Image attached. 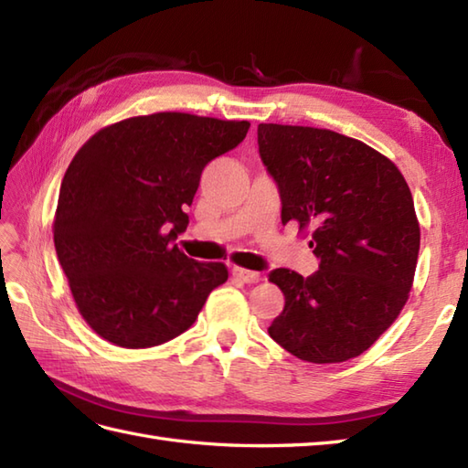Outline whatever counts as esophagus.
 Here are the masks:
<instances>
[{
	"label": "esophagus",
	"instance_id": "1",
	"mask_svg": "<svg viewBox=\"0 0 468 468\" xmlns=\"http://www.w3.org/2000/svg\"><path fill=\"white\" fill-rule=\"evenodd\" d=\"M233 277L243 283H257L261 280V275L251 270H245V267H233Z\"/></svg>",
	"mask_w": 468,
	"mask_h": 468
}]
</instances>
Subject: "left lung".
Wrapping results in <instances>:
<instances>
[{"label":"left lung","mask_w":468,"mask_h":468,"mask_svg":"<svg viewBox=\"0 0 468 468\" xmlns=\"http://www.w3.org/2000/svg\"><path fill=\"white\" fill-rule=\"evenodd\" d=\"M261 161L282 197V223L312 231L320 270H275L285 295L267 332L312 364L366 352L409 302L420 225L402 173L390 158L327 128L260 124Z\"/></svg>","instance_id":"1"}]
</instances>
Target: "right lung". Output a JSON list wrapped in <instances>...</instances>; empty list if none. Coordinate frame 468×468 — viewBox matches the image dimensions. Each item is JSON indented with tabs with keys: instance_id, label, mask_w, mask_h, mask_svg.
<instances>
[{
	"instance_id": "right-lung-1",
	"label": "right lung",
	"mask_w": 468,
	"mask_h": 468,
	"mask_svg": "<svg viewBox=\"0 0 468 468\" xmlns=\"http://www.w3.org/2000/svg\"><path fill=\"white\" fill-rule=\"evenodd\" d=\"M247 131V121L156 112L104 126L76 153L54 245L78 312L106 342L138 350L173 340L227 282L225 263H198L173 241L203 168Z\"/></svg>"
}]
</instances>
